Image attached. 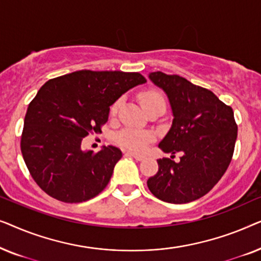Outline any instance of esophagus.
Returning <instances> with one entry per match:
<instances>
[{"label":"esophagus","instance_id":"1","mask_svg":"<svg viewBox=\"0 0 261 261\" xmlns=\"http://www.w3.org/2000/svg\"><path fill=\"white\" fill-rule=\"evenodd\" d=\"M127 154H128V155H130V156H133L134 159L139 160V162H141V160H144V159L146 158V156H145L144 154H141V153L133 152V151H128V152H127Z\"/></svg>","mask_w":261,"mask_h":261}]
</instances>
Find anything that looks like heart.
Here are the masks:
<instances>
[{
  "mask_svg": "<svg viewBox=\"0 0 261 261\" xmlns=\"http://www.w3.org/2000/svg\"><path fill=\"white\" fill-rule=\"evenodd\" d=\"M139 101H140L142 108L145 110H148L152 107L158 105L165 106V97H164V95L159 90H154V89H149V90L141 92L139 95ZM119 106L120 101H116L114 103L112 108H110V115H115L117 113V109H119ZM153 139H154L153 134L148 133V132L135 130L132 129V128L121 130L117 134V141L121 145L130 149H138V151H141V149L147 147V145L153 141Z\"/></svg>",
  "mask_w": 261,
  "mask_h": 261,
  "instance_id": "1",
  "label": "heart"
}]
</instances>
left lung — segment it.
I'll list each match as a JSON object with an SVG mask.
<instances>
[{"mask_svg":"<svg viewBox=\"0 0 261 261\" xmlns=\"http://www.w3.org/2000/svg\"><path fill=\"white\" fill-rule=\"evenodd\" d=\"M148 78L163 89L172 110V124L159 148L171 158L158 159L159 170L148 178L147 187L156 198L184 204L212 190L233 156L238 126L233 109L208 89L177 74L160 71ZM179 151L181 160H173Z\"/></svg>","mask_w":261,"mask_h":261,"instance_id":"8db88e82","label":"left lung"}]
</instances>
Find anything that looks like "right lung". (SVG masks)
Listing matches in <instances>:
<instances>
[{"instance_id": "obj_1", "label": "right lung", "mask_w": 261, "mask_h": 261, "mask_svg": "<svg viewBox=\"0 0 261 261\" xmlns=\"http://www.w3.org/2000/svg\"><path fill=\"white\" fill-rule=\"evenodd\" d=\"M146 80L138 72L82 70L42 85L24 116L21 152L39 187L51 197L80 203L97 196L122 152L103 146L82 149L89 132H101L110 106Z\"/></svg>"}]
</instances>
